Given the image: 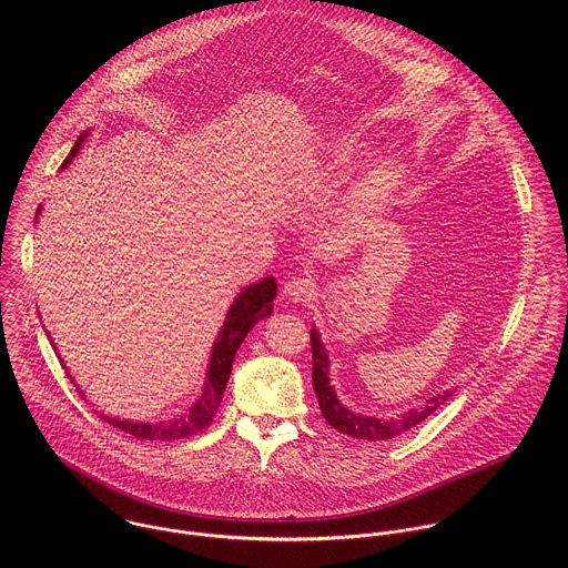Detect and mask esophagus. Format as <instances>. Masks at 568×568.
<instances>
[{
    "instance_id": "obj_1",
    "label": "esophagus",
    "mask_w": 568,
    "mask_h": 568,
    "mask_svg": "<svg viewBox=\"0 0 568 568\" xmlns=\"http://www.w3.org/2000/svg\"><path fill=\"white\" fill-rule=\"evenodd\" d=\"M315 295V282L308 277H293L284 284V297L293 304H306Z\"/></svg>"
}]
</instances>
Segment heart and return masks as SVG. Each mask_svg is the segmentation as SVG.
I'll return each mask as SVG.
<instances>
[{
  "mask_svg": "<svg viewBox=\"0 0 568 568\" xmlns=\"http://www.w3.org/2000/svg\"><path fill=\"white\" fill-rule=\"evenodd\" d=\"M365 146H367V142L361 138L336 140L327 151L329 153V160H327L329 170L343 172L345 168H349L365 153ZM405 176L406 165L400 158L387 155V158L376 160L363 172V176L358 179V183L354 187V196H352L354 210L358 214L381 212L403 187Z\"/></svg>",
  "mask_w": 568,
  "mask_h": 568,
  "instance_id": "heart-1",
  "label": "heart"
}]
</instances>
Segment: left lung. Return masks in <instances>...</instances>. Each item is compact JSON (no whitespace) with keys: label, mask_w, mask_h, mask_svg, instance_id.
<instances>
[{"label":"left lung","mask_w":568,"mask_h":568,"mask_svg":"<svg viewBox=\"0 0 568 568\" xmlns=\"http://www.w3.org/2000/svg\"><path fill=\"white\" fill-rule=\"evenodd\" d=\"M311 345H313V387H315V394H317L325 422L332 428L341 430L343 435H349V437H356V439H367V442L394 439V437L403 435L408 428L417 426L419 422H424L430 413H435L439 406L444 405L455 392V389H446L444 394H437V396L428 398L426 405L408 408L406 413H400L398 417H392V419L367 417V415L349 410L347 406L341 405V400L336 398V392L329 385V376H327V372H329L327 349H325L324 341H322L315 325L311 329Z\"/></svg>","instance_id":"left-lung-1"}]
</instances>
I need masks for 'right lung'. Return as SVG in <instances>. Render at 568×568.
I'll return each instance as SVG.
<instances>
[{
    "label": "right lung",
    "mask_w": 568,
    "mask_h": 568,
    "mask_svg": "<svg viewBox=\"0 0 568 568\" xmlns=\"http://www.w3.org/2000/svg\"><path fill=\"white\" fill-rule=\"evenodd\" d=\"M89 138V133L84 131L81 138L77 140L74 149L70 151L68 160L63 162V170L72 163V160L79 155L82 149V142ZM41 214V205L37 210L39 219ZM277 295V284L275 277H262L255 284L244 286L239 293V297L234 300V304L227 311V317L223 322V327L212 345V356H210V365H207V378L205 385L201 389V396L196 398V403L187 406L183 413H179L176 417L162 419V422H131V419H120V417H109L100 410H95L104 422H109L111 426L140 437V439H149V442H170V439H183L190 435L201 433L205 426H210V422L214 419L221 400H223V392L227 387L230 374H232V363L234 356L244 341V336L248 334V329L257 324L260 320L268 317L273 313V300ZM70 381L77 385V381L72 378V374H68ZM79 389V387H77ZM82 396V392H79ZM84 398V396H82Z\"/></svg>",
    "instance_id": "1"
}]
</instances>
